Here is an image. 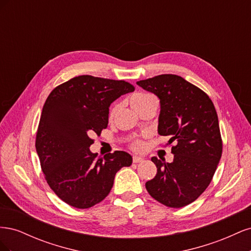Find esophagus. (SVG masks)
<instances>
[{
    "label": "esophagus",
    "instance_id": "obj_1",
    "mask_svg": "<svg viewBox=\"0 0 251 251\" xmlns=\"http://www.w3.org/2000/svg\"><path fill=\"white\" fill-rule=\"evenodd\" d=\"M142 161H143L142 157H139V156H134L133 157V162L134 163H139V162H142Z\"/></svg>",
    "mask_w": 251,
    "mask_h": 251
}]
</instances>
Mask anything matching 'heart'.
Returning a JSON list of instances; mask_svg holds the SVG:
<instances>
[{"mask_svg":"<svg viewBox=\"0 0 251 251\" xmlns=\"http://www.w3.org/2000/svg\"><path fill=\"white\" fill-rule=\"evenodd\" d=\"M154 101H157V98L151 95V94H149V93H136L134 95L131 96L130 98V103L133 107V109L137 112L138 110H140L141 108L146 107V105L150 104L151 102H154ZM117 110V107H114L111 109L110 111V117H112L114 114H115ZM143 142L137 140V141H134L132 143V148L136 151H141L143 149Z\"/></svg>","mask_w":251,"mask_h":251,"instance_id":"1","label":"heart"}]
</instances>
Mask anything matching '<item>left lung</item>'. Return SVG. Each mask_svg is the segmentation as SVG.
<instances>
[{
    "label": "left lung",
    "instance_id": "left-lung-1",
    "mask_svg": "<svg viewBox=\"0 0 251 251\" xmlns=\"http://www.w3.org/2000/svg\"><path fill=\"white\" fill-rule=\"evenodd\" d=\"M160 100L158 133L169 136L173 162L151 158L155 178L146 183L155 200L168 207L191 204L207 188L222 156L218 115L208 95L175 74L137 81Z\"/></svg>",
    "mask_w": 251,
    "mask_h": 251
}]
</instances>
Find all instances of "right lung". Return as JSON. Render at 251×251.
Segmentation results:
<instances>
[{"instance_id": "right-lung-1", "label": "right lung", "mask_w": 251, "mask_h": 251, "mask_svg": "<svg viewBox=\"0 0 251 251\" xmlns=\"http://www.w3.org/2000/svg\"><path fill=\"white\" fill-rule=\"evenodd\" d=\"M134 86L91 75L73 77L52 90L37 127L35 149L50 188L76 208L101 202L114 184L116 173L132 164L124 151L97 157L90 151V135H100L109 123V107Z\"/></svg>"}]
</instances>
